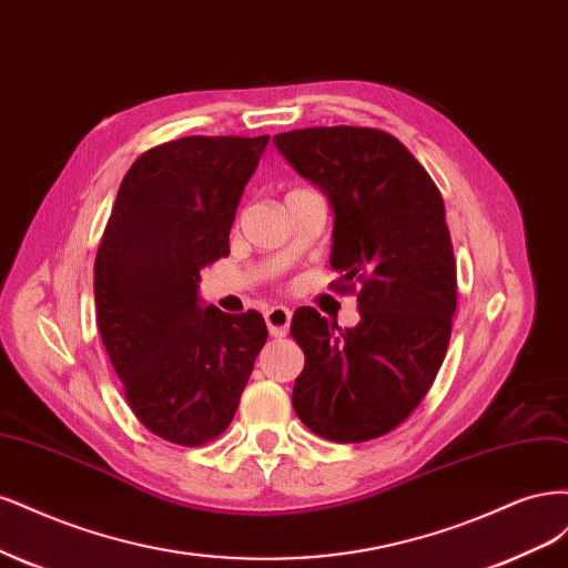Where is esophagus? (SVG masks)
<instances>
[{
    "label": "esophagus",
    "instance_id": "1",
    "mask_svg": "<svg viewBox=\"0 0 568 568\" xmlns=\"http://www.w3.org/2000/svg\"><path fill=\"white\" fill-rule=\"evenodd\" d=\"M264 318H266V327H268L271 337H285L287 335L290 318H292L290 308H285V306H271L266 314H264Z\"/></svg>",
    "mask_w": 568,
    "mask_h": 568
}]
</instances>
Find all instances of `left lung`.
Returning a JSON list of instances; mask_svg holds the SVG:
<instances>
[{
	"instance_id": "8db88e82",
	"label": "left lung",
	"mask_w": 568,
	"mask_h": 568,
	"mask_svg": "<svg viewBox=\"0 0 568 568\" xmlns=\"http://www.w3.org/2000/svg\"><path fill=\"white\" fill-rule=\"evenodd\" d=\"M335 214L331 266L361 321L337 327L302 306L290 333L304 352L292 406L337 444L371 442L419 406L446 358L457 281L444 197L396 136L371 126H308L273 136Z\"/></svg>"
}]
</instances>
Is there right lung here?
<instances>
[{"label":"right lung","instance_id":"obj_1","mask_svg":"<svg viewBox=\"0 0 568 568\" xmlns=\"http://www.w3.org/2000/svg\"><path fill=\"white\" fill-rule=\"evenodd\" d=\"M268 136H184L124 174L94 264L97 323L139 423L179 446L222 434L268 337L257 311L197 297L229 254L237 203Z\"/></svg>","mask_w":568,"mask_h":568}]
</instances>
